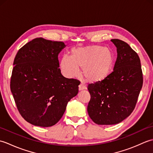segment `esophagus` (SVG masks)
Listing matches in <instances>:
<instances>
[{
    "label": "esophagus",
    "mask_w": 153,
    "mask_h": 153,
    "mask_svg": "<svg viewBox=\"0 0 153 153\" xmlns=\"http://www.w3.org/2000/svg\"><path fill=\"white\" fill-rule=\"evenodd\" d=\"M87 87L85 85H83V83H80L79 85V91H82V90H83V89H86Z\"/></svg>",
    "instance_id": "1"
}]
</instances>
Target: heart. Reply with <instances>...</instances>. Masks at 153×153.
Here are the masks:
<instances>
[{"mask_svg":"<svg viewBox=\"0 0 153 153\" xmlns=\"http://www.w3.org/2000/svg\"><path fill=\"white\" fill-rule=\"evenodd\" d=\"M115 56L108 48L100 45L79 47L64 55L60 62L62 72L67 77H76L82 69L83 76L91 82H100L112 73Z\"/></svg>","mask_w":153,"mask_h":153,"instance_id":"obj_1","label":"heart"}]
</instances>
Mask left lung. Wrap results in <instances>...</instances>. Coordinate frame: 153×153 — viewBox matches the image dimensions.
<instances>
[{
    "mask_svg": "<svg viewBox=\"0 0 153 153\" xmlns=\"http://www.w3.org/2000/svg\"><path fill=\"white\" fill-rule=\"evenodd\" d=\"M117 49L114 70L100 82L89 84L88 114L98 125L116 124L131 114L143 86L138 54L126 42L111 39Z\"/></svg>",
    "mask_w": 153,
    "mask_h": 153,
    "instance_id": "8db88e82",
    "label": "left lung"
}]
</instances>
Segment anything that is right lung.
<instances>
[{
	"label": "right lung",
	"mask_w": 153,
	"mask_h": 153,
	"mask_svg": "<svg viewBox=\"0 0 153 153\" xmlns=\"http://www.w3.org/2000/svg\"><path fill=\"white\" fill-rule=\"evenodd\" d=\"M65 47L63 42L36 38L14 58L11 92L19 114L34 126L56 124L78 93L79 81L64 77L59 68L58 54Z\"/></svg>",
	"instance_id": "right-lung-1"
}]
</instances>
